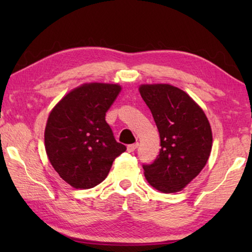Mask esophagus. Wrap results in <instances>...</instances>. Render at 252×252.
Returning <instances> with one entry per match:
<instances>
[{
	"instance_id": "34e87169",
	"label": "esophagus",
	"mask_w": 252,
	"mask_h": 252,
	"mask_svg": "<svg viewBox=\"0 0 252 252\" xmlns=\"http://www.w3.org/2000/svg\"><path fill=\"white\" fill-rule=\"evenodd\" d=\"M138 147H139V143L135 142L133 144H129V146H127V148H126V150L129 152H133V151H135V149Z\"/></svg>"
}]
</instances>
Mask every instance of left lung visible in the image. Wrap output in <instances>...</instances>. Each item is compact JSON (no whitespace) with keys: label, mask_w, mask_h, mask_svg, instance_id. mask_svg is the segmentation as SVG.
Returning <instances> with one entry per match:
<instances>
[{"label":"left lung","mask_w":252,"mask_h":252,"mask_svg":"<svg viewBox=\"0 0 252 252\" xmlns=\"http://www.w3.org/2000/svg\"><path fill=\"white\" fill-rule=\"evenodd\" d=\"M139 92L160 134V155L143 165L149 185L163 193L183 190L201 172L212 149L208 118L189 94L171 84H141Z\"/></svg>","instance_id":"1"}]
</instances>
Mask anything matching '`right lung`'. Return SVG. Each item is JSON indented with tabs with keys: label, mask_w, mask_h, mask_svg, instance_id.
I'll list each match as a JSON object with an SVG mask.
<instances>
[{
	"label": "right lung",
	"mask_w": 252,
	"mask_h": 252,
	"mask_svg": "<svg viewBox=\"0 0 252 252\" xmlns=\"http://www.w3.org/2000/svg\"><path fill=\"white\" fill-rule=\"evenodd\" d=\"M121 89L117 83L81 84L51 110L44 131L46 155L61 179L75 189L101 183L126 151L105 121Z\"/></svg>",
	"instance_id": "right-lung-1"
}]
</instances>
